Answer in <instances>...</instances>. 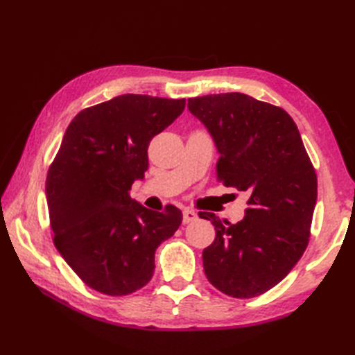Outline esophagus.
<instances>
[{
  "label": "esophagus",
  "mask_w": 355,
  "mask_h": 355,
  "mask_svg": "<svg viewBox=\"0 0 355 355\" xmlns=\"http://www.w3.org/2000/svg\"><path fill=\"white\" fill-rule=\"evenodd\" d=\"M197 218H198V215L193 212V210H189V209H186L184 212H183V223L184 224H189V223H193V221H197Z\"/></svg>",
  "instance_id": "obj_1"
}]
</instances>
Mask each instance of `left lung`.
<instances>
[{
    "instance_id": "left-lung-1",
    "label": "left lung",
    "mask_w": 355,
    "mask_h": 355,
    "mask_svg": "<svg viewBox=\"0 0 355 355\" xmlns=\"http://www.w3.org/2000/svg\"><path fill=\"white\" fill-rule=\"evenodd\" d=\"M187 108L215 140L216 180L248 195L244 220L200 218L216 236L202 252L215 288L236 299L268 291L290 273L310 241L318 175L294 120L243 93L193 97Z\"/></svg>"
}]
</instances>
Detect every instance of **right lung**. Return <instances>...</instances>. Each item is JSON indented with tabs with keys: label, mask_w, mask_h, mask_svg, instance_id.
<instances>
[{
	"label": "right lung",
	"mask_w": 355,
	"mask_h": 355,
	"mask_svg": "<svg viewBox=\"0 0 355 355\" xmlns=\"http://www.w3.org/2000/svg\"><path fill=\"white\" fill-rule=\"evenodd\" d=\"M184 99L123 94L82 110L67 128L45 182L53 243L89 288L126 296L154 275L157 247L182 224L180 209L155 212L131 200L148 146Z\"/></svg>",
	"instance_id": "right-lung-1"
}]
</instances>
